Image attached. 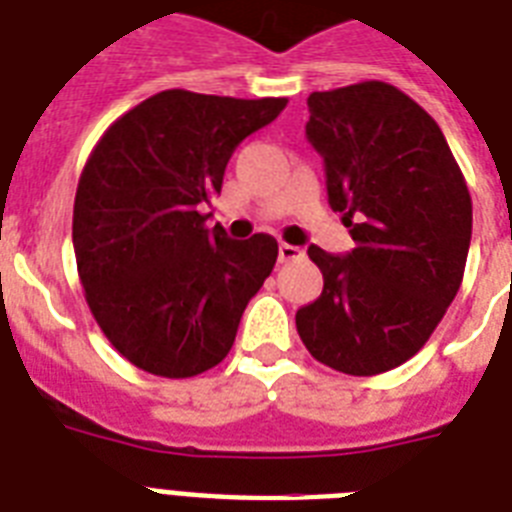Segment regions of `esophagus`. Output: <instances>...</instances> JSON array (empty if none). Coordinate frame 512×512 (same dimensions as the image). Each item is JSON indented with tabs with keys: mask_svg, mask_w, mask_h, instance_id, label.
<instances>
[{
	"mask_svg": "<svg viewBox=\"0 0 512 512\" xmlns=\"http://www.w3.org/2000/svg\"><path fill=\"white\" fill-rule=\"evenodd\" d=\"M303 257V249L292 247V244H279V263H292V260H300Z\"/></svg>",
	"mask_w": 512,
	"mask_h": 512,
	"instance_id": "esophagus-1",
	"label": "esophagus"
}]
</instances>
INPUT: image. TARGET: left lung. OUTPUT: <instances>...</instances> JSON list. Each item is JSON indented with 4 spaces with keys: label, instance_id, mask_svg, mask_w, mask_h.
<instances>
[{
    "label": "left lung",
    "instance_id": "obj_1",
    "mask_svg": "<svg viewBox=\"0 0 512 512\" xmlns=\"http://www.w3.org/2000/svg\"><path fill=\"white\" fill-rule=\"evenodd\" d=\"M308 111L329 204L345 212L356 247H308L324 289L295 324L316 361L372 377L409 361L444 319L465 273L473 204L436 119L393 84L311 92Z\"/></svg>",
    "mask_w": 512,
    "mask_h": 512
}]
</instances>
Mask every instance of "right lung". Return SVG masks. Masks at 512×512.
<instances>
[{
  "label": "right lung",
  "instance_id": "add662e5",
  "mask_svg": "<svg viewBox=\"0 0 512 512\" xmlns=\"http://www.w3.org/2000/svg\"><path fill=\"white\" fill-rule=\"evenodd\" d=\"M284 106L164 90L92 148L74 201L76 268L103 335L143 372L183 380L220 364L271 276L276 239L209 231L201 204L220 193L241 140Z\"/></svg>",
  "mask_w": 512,
  "mask_h": 512
}]
</instances>
